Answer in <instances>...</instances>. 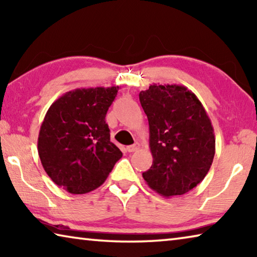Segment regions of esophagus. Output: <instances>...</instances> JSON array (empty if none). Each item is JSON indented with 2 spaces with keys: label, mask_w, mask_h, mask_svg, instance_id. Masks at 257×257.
Segmentation results:
<instances>
[{
  "label": "esophagus",
  "mask_w": 257,
  "mask_h": 257,
  "mask_svg": "<svg viewBox=\"0 0 257 257\" xmlns=\"http://www.w3.org/2000/svg\"><path fill=\"white\" fill-rule=\"evenodd\" d=\"M127 152H129V153H133V152H135V151H137L138 150V145L137 144H135V145H130V146H127Z\"/></svg>",
  "instance_id": "34e87169"
}]
</instances>
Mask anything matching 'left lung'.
<instances>
[{
    "label": "left lung",
    "instance_id": "obj_1",
    "mask_svg": "<svg viewBox=\"0 0 257 257\" xmlns=\"http://www.w3.org/2000/svg\"><path fill=\"white\" fill-rule=\"evenodd\" d=\"M149 119L153 164L143 172L165 197L184 195L201 182L215 154L211 120L196 95L180 85H156L139 93Z\"/></svg>",
    "mask_w": 257,
    "mask_h": 257
}]
</instances>
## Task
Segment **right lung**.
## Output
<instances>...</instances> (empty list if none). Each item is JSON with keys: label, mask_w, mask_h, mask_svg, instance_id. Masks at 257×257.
<instances>
[{"label": "right lung", "mask_w": 257, "mask_h": 257, "mask_svg": "<svg viewBox=\"0 0 257 257\" xmlns=\"http://www.w3.org/2000/svg\"><path fill=\"white\" fill-rule=\"evenodd\" d=\"M119 86L81 88L59 97L38 135V155L55 185L70 194L98 188L122 153L110 141L105 115Z\"/></svg>", "instance_id": "add662e5"}]
</instances>
